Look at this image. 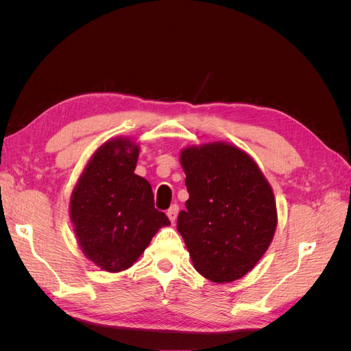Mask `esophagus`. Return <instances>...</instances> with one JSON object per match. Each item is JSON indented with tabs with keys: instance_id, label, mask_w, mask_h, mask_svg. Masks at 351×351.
Here are the masks:
<instances>
[{
	"instance_id": "34e87169",
	"label": "esophagus",
	"mask_w": 351,
	"mask_h": 351,
	"mask_svg": "<svg viewBox=\"0 0 351 351\" xmlns=\"http://www.w3.org/2000/svg\"><path fill=\"white\" fill-rule=\"evenodd\" d=\"M167 215H168L169 221L174 222L176 218H177V215H178V205H173L171 208H169V209L167 210Z\"/></svg>"
}]
</instances>
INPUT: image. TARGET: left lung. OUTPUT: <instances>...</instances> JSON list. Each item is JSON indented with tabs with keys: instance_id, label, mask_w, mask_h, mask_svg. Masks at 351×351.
I'll return each mask as SVG.
<instances>
[{
	"instance_id": "left-lung-1",
	"label": "left lung",
	"mask_w": 351,
	"mask_h": 351,
	"mask_svg": "<svg viewBox=\"0 0 351 351\" xmlns=\"http://www.w3.org/2000/svg\"><path fill=\"white\" fill-rule=\"evenodd\" d=\"M189 199L182 234L195 269L212 282H231L254 268L278 224L272 187L253 158L227 142L180 152Z\"/></svg>"
}]
</instances>
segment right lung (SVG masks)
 <instances>
[{
    "label": "right lung",
    "mask_w": 351,
    "mask_h": 351,
    "mask_svg": "<svg viewBox=\"0 0 351 351\" xmlns=\"http://www.w3.org/2000/svg\"><path fill=\"white\" fill-rule=\"evenodd\" d=\"M139 143L112 137L93 152L70 196V219L77 244L102 271L129 269L161 227L152 187L134 174Z\"/></svg>",
    "instance_id": "add662e5"
}]
</instances>
